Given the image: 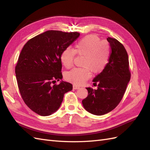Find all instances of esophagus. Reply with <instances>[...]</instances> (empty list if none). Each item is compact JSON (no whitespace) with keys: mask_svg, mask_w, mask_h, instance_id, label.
Returning a JSON list of instances; mask_svg holds the SVG:
<instances>
[{"mask_svg":"<svg viewBox=\"0 0 150 150\" xmlns=\"http://www.w3.org/2000/svg\"><path fill=\"white\" fill-rule=\"evenodd\" d=\"M80 88L79 86H76V85H73V89H79Z\"/></svg>","mask_w":150,"mask_h":150,"instance_id":"34e87169","label":"esophagus"}]
</instances>
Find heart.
Masks as SVG:
<instances>
[{"mask_svg": "<svg viewBox=\"0 0 150 150\" xmlns=\"http://www.w3.org/2000/svg\"><path fill=\"white\" fill-rule=\"evenodd\" d=\"M75 54L83 55V67H75L66 74V79L77 85L83 84L91 76L90 71L94 73L101 72L107 66L110 57L109 44L101 41L98 35H88L81 39L75 45L74 49L66 47L62 51L60 60L64 67H70L73 62Z\"/></svg>", "mask_w": 150, "mask_h": 150, "instance_id": "1", "label": "heart"}]
</instances>
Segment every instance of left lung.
I'll use <instances>...</instances> for the list:
<instances>
[{"label": "left lung", "instance_id": "8db88e82", "mask_svg": "<svg viewBox=\"0 0 150 150\" xmlns=\"http://www.w3.org/2000/svg\"><path fill=\"white\" fill-rule=\"evenodd\" d=\"M107 40L111 47L109 62L93 80L98 89L86 88L88 95L82 101L86 111L98 116L105 115L117 106L131 78L128 53L123 45L114 38H108Z\"/></svg>", "mask_w": 150, "mask_h": 150}]
</instances>
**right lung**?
<instances>
[{
  "label": "right lung",
  "mask_w": 150,
  "mask_h": 150,
  "mask_svg": "<svg viewBox=\"0 0 150 150\" xmlns=\"http://www.w3.org/2000/svg\"><path fill=\"white\" fill-rule=\"evenodd\" d=\"M80 35L79 33L47 30L28 41L22 48L16 66L21 96L32 111L46 116L59 108L66 93L72 85L61 81L60 56Z\"/></svg>",
  "instance_id": "obj_1"
}]
</instances>
